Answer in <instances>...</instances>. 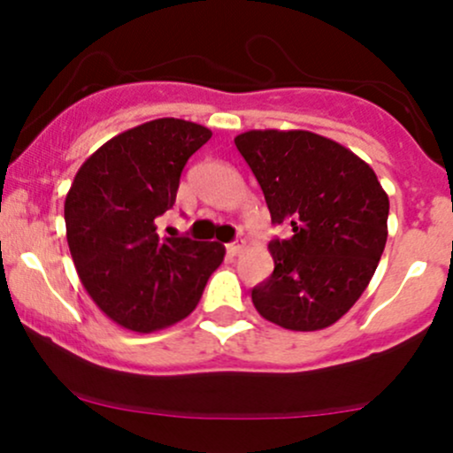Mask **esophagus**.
I'll return each mask as SVG.
<instances>
[{
  "instance_id": "esophagus-1",
  "label": "esophagus",
  "mask_w": 453,
  "mask_h": 453,
  "mask_svg": "<svg viewBox=\"0 0 453 453\" xmlns=\"http://www.w3.org/2000/svg\"><path fill=\"white\" fill-rule=\"evenodd\" d=\"M226 251H227V256H238V253L242 251V242H230V244H226Z\"/></svg>"
}]
</instances>
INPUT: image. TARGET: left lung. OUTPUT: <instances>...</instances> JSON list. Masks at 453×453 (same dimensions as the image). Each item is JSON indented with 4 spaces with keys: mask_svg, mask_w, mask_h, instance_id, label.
I'll list each match as a JSON object with an SVG mask.
<instances>
[{
    "mask_svg": "<svg viewBox=\"0 0 453 453\" xmlns=\"http://www.w3.org/2000/svg\"><path fill=\"white\" fill-rule=\"evenodd\" d=\"M262 187L274 270L251 289L259 315L288 330H321L356 304L388 241L389 200L368 164L334 140L303 132L234 138Z\"/></svg>",
    "mask_w": 453,
    "mask_h": 453,
    "instance_id": "8db88e82",
    "label": "left lung"
}]
</instances>
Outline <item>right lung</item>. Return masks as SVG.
<instances>
[{
	"label": "right lung",
	"mask_w": 453,
	"mask_h": 453,
	"mask_svg": "<svg viewBox=\"0 0 453 453\" xmlns=\"http://www.w3.org/2000/svg\"><path fill=\"white\" fill-rule=\"evenodd\" d=\"M211 129L157 119L108 140L81 165L65 197V230L78 277L119 326L153 332L185 319L226 256L219 242L159 236L187 159Z\"/></svg>",
	"instance_id": "add662e5"
}]
</instances>
